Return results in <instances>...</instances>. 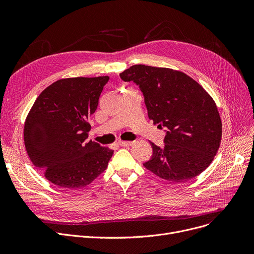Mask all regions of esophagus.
<instances>
[{
  "label": "esophagus",
  "instance_id": "1",
  "mask_svg": "<svg viewBox=\"0 0 254 254\" xmlns=\"http://www.w3.org/2000/svg\"><path fill=\"white\" fill-rule=\"evenodd\" d=\"M118 144L120 146H124V147H127V146H131L134 144V142H130V141H119Z\"/></svg>",
  "mask_w": 254,
  "mask_h": 254
}]
</instances>
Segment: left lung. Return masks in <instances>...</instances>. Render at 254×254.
<instances>
[{
    "label": "left lung",
    "mask_w": 254,
    "mask_h": 254,
    "mask_svg": "<svg viewBox=\"0 0 254 254\" xmlns=\"http://www.w3.org/2000/svg\"><path fill=\"white\" fill-rule=\"evenodd\" d=\"M144 95L149 119L168 128L165 146L150 142L152 156L143 166L168 181L184 182L199 175L214 159L222 123L212 97L189 75L170 68L135 64L119 74Z\"/></svg>",
    "instance_id": "obj_1"
}]
</instances>
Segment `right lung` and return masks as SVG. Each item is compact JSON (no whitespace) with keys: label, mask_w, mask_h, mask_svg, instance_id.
<instances>
[{"label":"right lung","mask_w":254,"mask_h":254,"mask_svg":"<svg viewBox=\"0 0 254 254\" xmlns=\"http://www.w3.org/2000/svg\"><path fill=\"white\" fill-rule=\"evenodd\" d=\"M109 76L64 78L40 93L25 118L23 139L32 163L64 189H81L97 179L113 154L86 141L99 98Z\"/></svg>","instance_id":"right-lung-1"}]
</instances>
